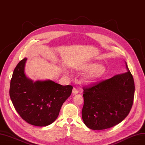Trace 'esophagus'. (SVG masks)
I'll return each instance as SVG.
<instances>
[{
	"label": "esophagus",
	"instance_id": "esophagus-1",
	"mask_svg": "<svg viewBox=\"0 0 145 145\" xmlns=\"http://www.w3.org/2000/svg\"><path fill=\"white\" fill-rule=\"evenodd\" d=\"M72 93L74 95H76V94L78 93V91L77 90V89L76 88H73V89H72Z\"/></svg>",
	"mask_w": 145,
	"mask_h": 145
}]
</instances>
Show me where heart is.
<instances>
[{
    "label": "heart",
    "mask_w": 145,
    "mask_h": 145,
    "mask_svg": "<svg viewBox=\"0 0 145 145\" xmlns=\"http://www.w3.org/2000/svg\"><path fill=\"white\" fill-rule=\"evenodd\" d=\"M82 69L89 71L84 76V80L87 82H93L102 77L106 72V69L103 65H99L95 62H90L85 64Z\"/></svg>",
    "instance_id": "1"
}]
</instances>
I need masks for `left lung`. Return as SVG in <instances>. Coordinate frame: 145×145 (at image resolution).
Masks as SVG:
<instances>
[{
    "label": "left lung",
    "mask_w": 145,
    "mask_h": 145,
    "mask_svg": "<svg viewBox=\"0 0 145 145\" xmlns=\"http://www.w3.org/2000/svg\"><path fill=\"white\" fill-rule=\"evenodd\" d=\"M128 71L90 86L83 87L82 118L88 128L105 130L121 123L128 115L134 100V79Z\"/></svg>",
    "instance_id": "1"
}]
</instances>
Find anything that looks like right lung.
<instances>
[{
  "label": "right lung",
  "instance_id": "add662e5",
  "mask_svg": "<svg viewBox=\"0 0 145 145\" xmlns=\"http://www.w3.org/2000/svg\"><path fill=\"white\" fill-rule=\"evenodd\" d=\"M27 58L14 69L9 95L20 117L31 125L47 126L58 117L62 104L70 96L73 87L62 86L51 80L33 82L24 73Z\"/></svg>",
  "mask_w": 145,
  "mask_h": 145
}]
</instances>
